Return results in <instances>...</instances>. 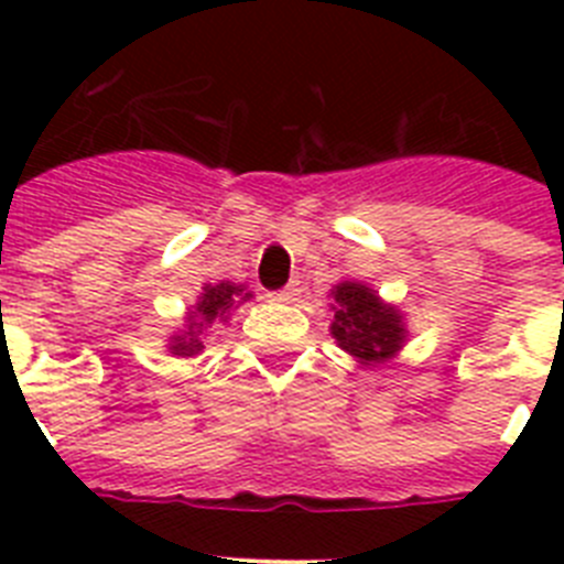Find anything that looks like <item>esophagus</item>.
Wrapping results in <instances>:
<instances>
[{"mask_svg":"<svg viewBox=\"0 0 564 564\" xmlns=\"http://www.w3.org/2000/svg\"><path fill=\"white\" fill-rule=\"evenodd\" d=\"M296 296H299V285H291V288H285V291L273 293V302H282V305H291V302H296Z\"/></svg>","mask_w":564,"mask_h":564,"instance_id":"34e87169","label":"esophagus"}]
</instances>
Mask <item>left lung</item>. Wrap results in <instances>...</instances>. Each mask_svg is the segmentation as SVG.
Returning <instances> with one entry per match:
<instances>
[{
    "mask_svg": "<svg viewBox=\"0 0 564 564\" xmlns=\"http://www.w3.org/2000/svg\"><path fill=\"white\" fill-rule=\"evenodd\" d=\"M330 336L361 367L390 364L410 338L406 316L358 279H341L330 291Z\"/></svg>",
    "mask_w": 564,
    "mask_h": 564,
    "instance_id": "left-lung-1",
    "label": "left lung"
}]
</instances>
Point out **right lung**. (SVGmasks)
Instances as JSON below:
<instances>
[{
	"label": "right lung",
	"instance_id": "add662e5",
	"mask_svg": "<svg viewBox=\"0 0 564 564\" xmlns=\"http://www.w3.org/2000/svg\"><path fill=\"white\" fill-rule=\"evenodd\" d=\"M253 299V293L248 291L246 285H237V282H228V279H220V282H206L186 313V325L183 330L172 333L169 336L166 350L177 358H194L203 352V333L214 325V322H228L231 313L237 311L242 302Z\"/></svg>",
	"mask_w": 564,
	"mask_h": 564
}]
</instances>
